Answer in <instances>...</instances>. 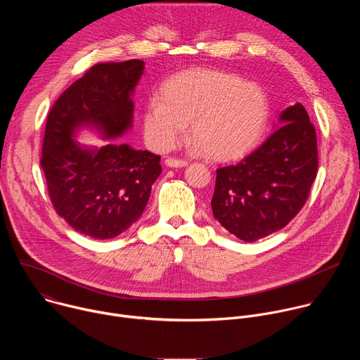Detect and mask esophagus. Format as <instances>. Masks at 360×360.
I'll list each match as a JSON object with an SVG mask.
<instances>
[{"label": "esophagus", "instance_id": "obj_1", "mask_svg": "<svg viewBox=\"0 0 360 360\" xmlns=\"http://www.w3.org/2000/svg\"><path fill=\"white\" fill-rule=\"evenodd\" d=\"M165 164L171 168H182V167H186L188 165V161L185 160H178V158H167L165 160Z\"/></svg>", "mask_w": 360, "mask_h": 360}]
</instances>
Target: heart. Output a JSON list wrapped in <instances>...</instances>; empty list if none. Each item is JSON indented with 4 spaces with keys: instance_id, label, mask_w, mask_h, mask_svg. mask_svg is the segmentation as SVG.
I'll use <instances>...</instances> for the list:
<instances>
[{
    "instance_id": "1",
    "label": "heart",
    "mask_w": 360,
    "mask_h": 360,
    "mask_svg": "<svg viewBox=\"0 0 360 360\" xmlns=\"http://www.w3.org/2000/svg\"><path fill=\"white\" fill-rule=\"evenodd\" d=\"M265 94L243 79L219 71L192 70L164 82L160 99L143 111V134L150 145L167 150L182 138L186 122L195 149L229 161L249 152L268 121Z\"/></svg>"
}]
</instances>
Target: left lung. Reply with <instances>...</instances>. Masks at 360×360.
<instances>
[{"label": "left lung", "instance_id": "obj_1", "mask_svg": "<svg viewBox=\"0 0 360 360\" xmlns=\"http://www.w3.org/2000/svg\"><path fill=\"white\" fill-rule=\"evenodd\" d=\"M279 120L282 127L258 149L217 169L214 217L245 242L285 228L303 208L318 174L316 131L303 105L283 110Z\"/></svg>", "mask_w": 360, "mask_h": 360}]
</instances>
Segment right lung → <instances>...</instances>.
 I'll use <instances>...</instances> for the list:
<instances>
[{
	"mask_svg": "<svg viewBox=\"0 0 360 360\" xmlns=\"http://www.w3.org/2000/svg\"><path fill=\"white\" fill-rule=\"evenodd\" d=\"M143 61L99 63L68 86L48 112L41 168L56 212L77 232L111 239L142 215L161 157L129 145L85 149L72 139L81 125L105 138L122 135L132 124V91Z\"/></svg>",
	"mask_w": 360,
	"mask_h": 360,
	"instance_id": "1",
	"label": "right lung"
}]
</instances>
